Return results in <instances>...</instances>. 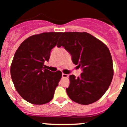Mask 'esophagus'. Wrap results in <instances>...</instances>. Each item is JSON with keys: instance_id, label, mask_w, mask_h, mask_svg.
Instances as JSON below:
<instances>
[{"instance_id": "34e87169", "label": "esophagus", "mask_w": 127, "mask_h": 127, "mask_svg": "<svg viewBox=\"0 0 127 127\" xmlns=\"http://www.w3.org/2000/svg\"><path fill=\"white\" fill-rule=\"evenodd\" d=\"M62 77H69V75L62 73Z\"/></svg>"}]
</instances>
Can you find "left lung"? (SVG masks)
Instances as JSON below:
<instances>
[{"instance_id": "left-lung-1", "label": "left lung", "mask_w": 127, "mask_h": 127, "mask_svg": "<svg viewBox=\"0 0 127 127\" xmlns=\"http://www.w3.org/2000/svg\"><path fill=\"white\" fill-rule=\"evenodd\" d=\"M63 46L70 53L72 61L81 67L79 77L70 75L66 88L74 102L88 105L101 98L111 85L113 77V60L107 46L87 32H64L57 47Z\"/></svg>"}]
</instances>
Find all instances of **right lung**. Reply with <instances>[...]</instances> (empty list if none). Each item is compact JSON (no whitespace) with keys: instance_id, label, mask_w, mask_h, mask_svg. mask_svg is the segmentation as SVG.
Segmentation results:
<instances>
[{"instance_id":"add662e5","label":"right lung","mask_w":127,"mask_h":127,"mask_svg":"<svg viewBox=\"0 0 127 127\" xmlns=\"http://www.w3.org/2000/svg\"><path fill=\"white\" fill-rule=\"evenodd\" d=\"M62 33L33 35L26 39L16 51L11 65V78L18 93L26 101L41 105L53 98L62 72H53L43 67Z\"/></svg>"}]
</instances>
